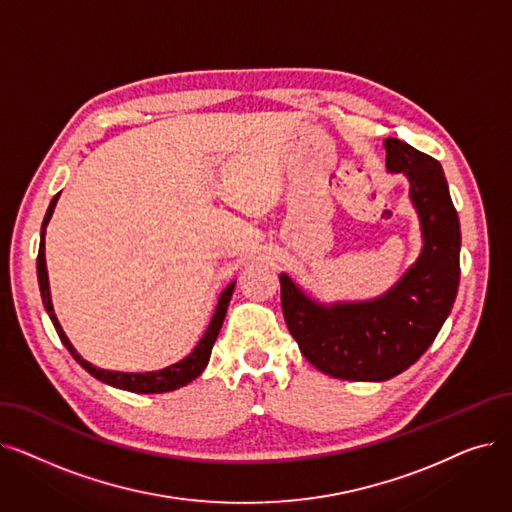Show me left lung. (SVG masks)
Segmentation results:
<instances>
[{"label": "left lung", "mask_w": 512, "mask_h": 512, "mask_svg": "<svg viewBox=\"0 0 512 512\" xmlns=\"http://www.w3.org/2000/svg\"><path fill=\"white\" fill-rule=\"evenodd\" d=\"M387 169L404 173L422 251L389 291L370 301L324 305L280 274L282 314L301 353L343 381H387L408 370L450 316L460 282V221L446 175L429 154L387 138Z\"/></svg>", "instance_id": "1"}]
</instances>
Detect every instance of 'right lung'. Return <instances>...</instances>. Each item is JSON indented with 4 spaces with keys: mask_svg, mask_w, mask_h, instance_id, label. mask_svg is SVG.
Here are the masks:
<instances>
[{
    "mask_svg": "<svg viewBox=\"0 0 512 512\" xmlns=\"http://www.w3.org/2000/svg\"><path fill=\"white\" fill-rule=\"evenodd\" d=\"M58 196L60 192L52 198V203L48 207V213L46 217H43V224H41V240H39V255H37V280H39V291H41V299H43V307H46L48 316L58 332V337L62 341V345L71 351L73 358L90 372L92 376H96L98 381L110 385V387H117V389H125V391H131V393H165V391H173V389H180L188 383H192L198 374H201L207 364H209V358H211V349H213V343L219 335V328L221 324H224V318H226V311H228V303L232 299V293H234V284L232 282L224 293L219 295V301H217V307H215V314L205 330L203 339L198 341V345L186 355V358L182 362L177 364H171L163 370H152V372H115V370H104V368H96L94 364L85 362L81 355L77 353V349L73 347V343L69 341V337L64 335V330L54 314V305H52V299H50V282H48V268H46V226L48 221L54 213V207L58 203Z\"/></svg>",
    "mask_w": 512,
    "mask_h": 512,
    "instance_id": "add662e5",
    "label": "right lung"
}]
</instances>
